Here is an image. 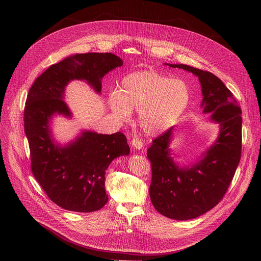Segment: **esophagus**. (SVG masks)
Returning a JSON list of instances; mask_svg holds the SVG:
<instances>
[{"instance_id": "1", "label": "esophagus", "mask_w": 261, "mask_h": 261, "mask_svg": "<svg viewBox=\"0 0 261 261\" xmlns=\"http://www.w3.org/2000/svg\"><path fill=\"white\" fill-rule=\"evenodd\" d=\"M132 146L137 149H143V142L139 138H134L132 141Z\"/></svg>"}]
</instances>
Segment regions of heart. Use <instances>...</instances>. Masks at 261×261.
<instances>
[{
	"instance_id": "obj_1",
	"label": "heart",
	"mask_w": 261,
	"mask_h": 261,
	"mask_svg": "<svg viewBox=\"0 0 261 261\" xmlns=\"http://www.w3.org/2000/svg\"><path fill=\"white\" fill-rule=\"evenodd\" d=\"M189 100L190 91L184 81L149 70L125 75L117 91L109 96L110 108L119 120L127 121L132 111L139 112L140 126L149 136L171 127L185 112Z\"/></svg>"
}]
</instances>
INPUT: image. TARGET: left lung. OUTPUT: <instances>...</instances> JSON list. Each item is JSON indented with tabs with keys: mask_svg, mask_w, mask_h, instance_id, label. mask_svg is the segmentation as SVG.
<instances>
[{
	"mask_svg": "<svg viewBox=\"0 0 261 261\" xmlns=\"http://www.w3.org/2000/svg\"><path fill=\"white\" fill-rule=\"evenodd\" d=\"M166 65L199 78L203 112L212 113L209 120L220 125L216 141L190 167H180L171 154L174 126L154 139L147 151L153 207L168 218L184 221L208 212L222 200L240 162L242 117L233 94L217 76L185 64Z\"/></svg>",
	"mask_w": 261,
	"mask_h": 261,
	"instance_id": "1",
	"label": "left lung"
}]
</instances>
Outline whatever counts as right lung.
<instances>
[{
    "label": "right lung",
    "instance_id": "obj_1",
    "mask_svg": "<svg viewBox=\"0 0 261 261\" xmlns=\"http://www.w3.org/2000/svg\"><path fill=\"white\" fill-rule=\"evenodd\" d=\"M112 53L75 54L51 65L31 86L24 110V127L31 153V169L47 196L61 208L93 212L109 200L106 171L115 158L127 155L126 137L118 132L101 135L82 130L74 141L61 146L54 142L50 121L59 114L71 117L64 99L72 80L86 81L97 93L101 79L121 66Z\"/></svg>",
    "mask_w": 261,
    "mask_h": 261
}]
</instances>
